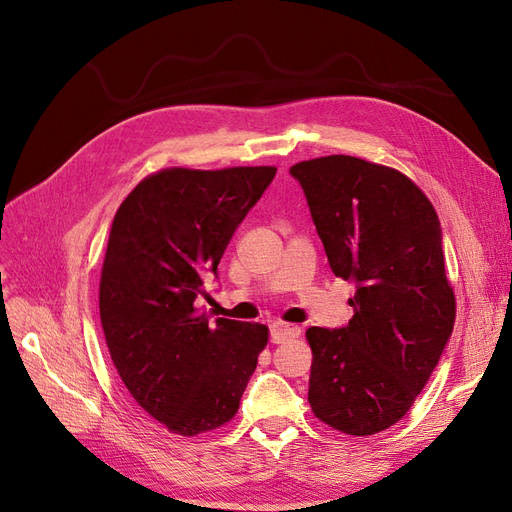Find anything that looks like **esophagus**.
<instances>
[{
    "mask_svg": "<svg viewBox=\"0 0 512 512\" xmlns=\"http://www.w3.org/2000/svg\"><path fill=\"white\" fill-rule=\"evenodd\" d=\"M270 334H272V342L274 344H282L286 340L299 338L301 336V328L294 326V324H284V321H276V324H272V328H270Z\"/></svg>",
    "mask_w": 512,
    "mask_h": 512,
    "instance_id": "esophagus-1",
    "label": "esophagus"
}]
</instances>
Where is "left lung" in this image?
I'll use <instances>...</instances> for the list:
<instances>
[{
	"instance_id": "obj_1",
	"label": "left lung",
	"mask_w": 512,
	"mask_h": 512,
	"mask_svg": "<svg viewBox=\"0 0 512 512\" xmlns=\"http://www.w3.org/2000/svg\"><path fill=\"white\" fill-rule=\"evenodd\" d=\"M317 234L336 278L357 284L346 328H309V405L348 436L400 421L436 369L456 299L434 205L402 172L353 155L299 161Z\"/></svg>"
}]
</instances>
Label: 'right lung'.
Masks as SVG:
<instances>
[{
    "instance_id": "right-lung-1",
    "label": "right lung",
    "mask_w": 512,
    "mask_h": 512,
    "mask_svg": "<svg viewBox=\"0 0 512 512\" xmlns=\"http://www.w3.org/2000/svg\"><path fill=\"white\" fill-rule=\"evenodd\" d=\"M274 176V166L166 168L116 211L99 280L101 328L134 402L172 434L226 425L270 338L263 324H209L195 299Z\"/></svg>"
}]
</instances>
